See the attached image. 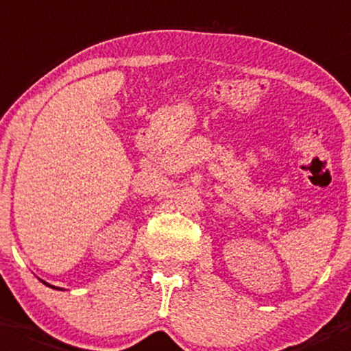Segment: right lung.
Wrapping results in <instances>:
<instances>
[{"label":"right lung","instance_id":"add662e5","mask_svg":"<svg viewBox=\"0 0 351 351\" xmlns=\"http://www.w3.org/2000/svg\"><path fill=\"white\" fill-rule=\"evenodd\" d=\"M43 283H44V281H43ZM44 285H47V283H44ZM47 287H51V285H47ZM51 288H54V287H51ZM58 290H61V288H58Z\"/></svg>","mask_w":351,"mask_h":351}]
</instances>
